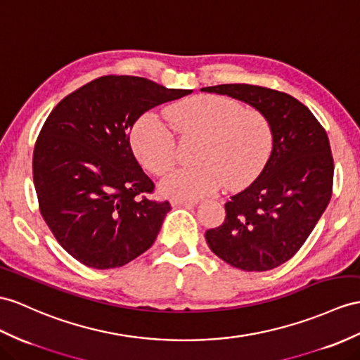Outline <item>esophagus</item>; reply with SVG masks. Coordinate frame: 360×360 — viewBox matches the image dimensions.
Instances as JSON below:
<instances>
[{
  "label": "esophagus",
  "mask_w": 360,
  "mask_h": 360,
  "mask_svg": "<svg viewBox=\"0 0 360 360\" xmlns=\"http://www.w3.org/2000/svg\"><path fill=\"white\" fill-rule=\"evenodd\" d=\"M171 205L172 206H177V207H186V209H192L197 203L195 201H186V200H177V198H172L171 200Z\"/></svg>",
  "instance_id": "esophagus-1"
}]
</instances>
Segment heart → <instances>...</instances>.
I'll list each match as a JSON object with an SVG mask.
<instances>
[{
    "mask_svg": "<svg viewBox=\"0 0 360 360\" xmlns=\"http://www.w3.org/2000/svg\"><path fill=\"white\" fill-rule=\"evenodd\" d=\"M168 116L185 134L201 136L195 166L171 172L160 183L166 197L194 201L212 195L226 181L243 188L255 180L271 153V128L257 110L224 96L198 94L172 105ZM131 146L148 171L162 175L175 162L174 134L154 112L140 116L131 129Z\"/></svg>",
    "mask_w": 360,
    "mask_h": 360,
    "instance_id": "heart-1",
    "label": "heart"
}]
</instances>
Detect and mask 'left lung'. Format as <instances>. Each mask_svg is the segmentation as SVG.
<instances>
[{
  "instance_id": "obj_1",
  "label": "left lung",
  "mask_w": 360,
  "mask_h": 360,
  "mask_svg": "<svg viewBox=\"0 0 360 360\" xmlns=\"http://www.w3.org/2000/svg\"><path fill=\"white\" fill-rule=\"evenodd\" d=\"M238 99L271 128V153L261 174L224 205V223L206 232L218 258L246 271L284 264L301 249L327 209L333 157L326 129L293 96L264 86L224 84L201 89Z\"/></svg>"
}]
</instances>
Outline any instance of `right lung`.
Instances as JSON below:
<instances>
[{
	"label": "right lung",
	"instance_id": "obj_1",
	"mask_svg": "<svg viewBox=\"0 0 360 360\" xmlns=\"http://www.w3.org/2000/svg\"><path fill=\"white\" fill-rule=\"evenodd\" d=\"M189 93L145 77L103 76L50 112L34 145L33 183L50 231L82 264L122 267L153 246L171 205L140 198L154 183L129 133L143 112Z\"/></svg>",
	"mask_w": 360,
	"mask_h": 360
}]
</instances>
